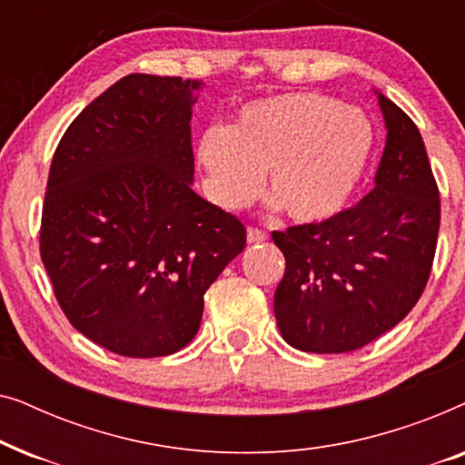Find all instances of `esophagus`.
Wrapping results in <instances>:
<instances>
[{
    "instance_id": "34e87169",
    "label": "esophagus",
    "mask_w": 465,
    "mask_h": 465,
    "mask_svg": "<svg viewBox=\"0 0 465 465\" xmlns=\"http://www.w3.org/2000/svg\"><path fill=\"white\" fill-rule=\"evenodd\" d=\"M266 239H269V234H266L264 231H260V228H253V226L247 228V243H252V245L264 243Z\"/></svg>"
}]
</instances>
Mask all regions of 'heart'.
I'll return each mask as SVG.
<instances>
[{
  "instance_id": "b5f03b06",
  "label": "heart",
  "mask_w": 465,
  "mask_h": 465,
  "mask_svg": "<svg viewBox=\"0 0 465 465\" xmlns=\"http://www.w3.org/2000/svg\"><path fill=\"white\" fill-rule=\"evenodd\" d=\"M372 150V123L358 107L323 93H292L252 101L231 129H207L196 158L220 207L250 205L266 173L272 203L290 220L322 224L351 201Z\"/></svg>"
}]
</instances>
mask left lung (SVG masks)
Returning a JSON list of instances; mask_svg holds the SVG:
<instances>
[{"label": "left lung", "instance_id": "obj_1", "mask_svg": "<svg viewBox=\"0 0 465 465\" xmlns=\"http://www.w3.org/2000/svg\"><path fill=\"white\" fill-rule=\"evenodd\" d=\"M385 150L374 186L322 224L272 232L285 256L275 317L285 342L311 353L368 345L421 298L434 262L440 196L421 133L377 93Z\"/></svg>", "mask_w": 465, "mask_h": 465}]
</instances>
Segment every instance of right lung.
Instances as JSON below:
<instances>
[{
    "mask_svg": "<svg viewBox=\"0 0 465 465\" xmlns=\"http://www.w3.org/2000/svg\"><path fill=\"white\" fill-rule=\"evenodd\" d=\"M199 80L131 74L69 124L50 164L40 253L72 326L126 358L199 332L203 296L245 226L193 190Z\"/></svg>",
    "mask_w": 465,
    "mask_h": 465,
    "instance_id": "obj_1",
    "label": "right lung"
}]
</instances>
